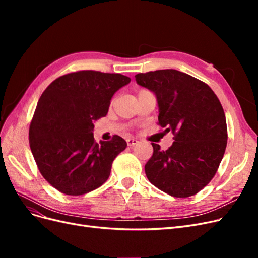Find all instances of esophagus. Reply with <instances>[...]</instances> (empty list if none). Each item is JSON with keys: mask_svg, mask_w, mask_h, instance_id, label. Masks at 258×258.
<instances>
[{"mask_svg": "<svg viewBox=\"0 0 258 258\" xmlns=\"http://www.w3.org/2000/svg\"><path fill=\"white\" fill-rule=\"evenodd\" d=\"M127 144H128V146H135V145H137L138 143H139V141L137 139H135V138H128L127 140Z\"/></svg>", "mask_w": 258, "mask_h": 258, "instance_id": "34e87169", "label": "esophagus"}]
</instances>
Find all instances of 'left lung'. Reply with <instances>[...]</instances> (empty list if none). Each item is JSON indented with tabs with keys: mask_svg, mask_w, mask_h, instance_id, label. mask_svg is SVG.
<instances>
[{
	"mask_svg": "<svg viewBox=\"0 0 258 258\" xmlns=\"http://www.w3.org/2000/svg\"><path fill=\"white\" fill-rule=\"evenodd\" d=\"M135 77L140 86L155 93L158 123L174 135L167 151L152 143L153 156L145 165L148 181L170 196H194L215 175L227 145L220 100L206 83L176 70H157Z\"/></svg>",
	"mask_w": 258,
	"mask_h": 258,
	"instance_id": "obj_1",
	"label": "left lung"
}]
</instances>
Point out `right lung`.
Returning a JSON list of instances; mask_svg holds the SVG:
<instances>
[{
	"label": "right lung",
	"mask_w": 258,
	"mask_h": 258,
	"mask_svg": "<svg viewBox=\"0 0 258 258\" xmlns=\"http://www.w3.org/2000/svg\"><path fill=\"white\" fill-rule=\"evenodd\" d=\"M130 81L87 70L58 77L42 93L29 143L41 174L60 192L80 196L110 176L114 159L127 143L119 136L97 143L93 121L107 114L114 93Z\"/></svg>",
	"instance_id": "add662e5"
}]
</instances>
